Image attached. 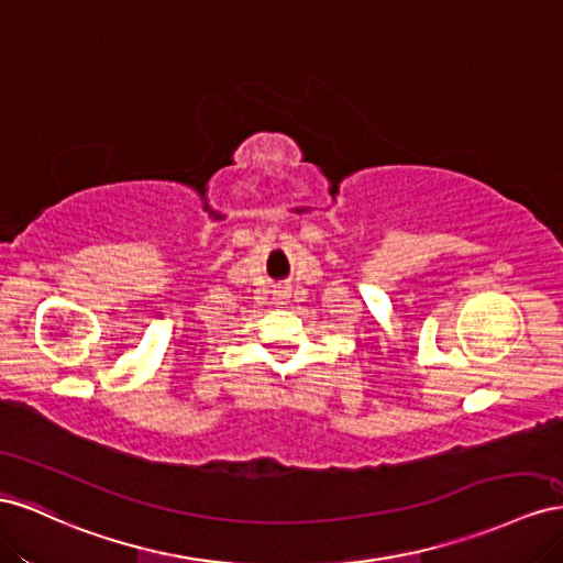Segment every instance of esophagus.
Returning <instances> with one entry per match:
<instances>
[{"mask_svg":"<svg viewBox=\"0 0 563 563\" xmlns=\"http://www.w3.org/2000/svg\"><path fill=\"white\" fill-rule=\"evenodd\" d=\"M276 299H278V301L287 299V290H276Z\"/></svg>","mask_w":563,"mask_h":563,"instance_id":"esophagus-1","label":"esophagus"}]
</instances>
